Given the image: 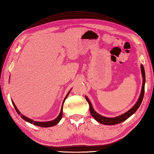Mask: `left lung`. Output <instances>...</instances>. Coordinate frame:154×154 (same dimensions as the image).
I'll return each instance as SVG.
<instances>
[{
    "label": "left lung",
    "instance_id": "1",
    "mask_svg": "<svg viewBox=\"0 0 154 154\" xmlns=\"http://www.w3.org/2000/svg\"><path fill=\"white\" fill-rule=\"evenodd\" d=\"M140 69H141V72H142V89H141L140 96L138 97V99L137 101L135 104H134V105L131 108L130 110L125 112L124 114L119 115L118 116H116V117H114V118H108V117H105V116H101L99 114L97 113V112H95V110L93 109L92 104L91 103V102H90L88 97L87 96H85L86 100L88 101L89 104L90 113H91V115L93 116V118H94V119L97 122H99L100 123H102L103 125H112L118 124V123H120L126 120L127 119H128L130 116H132L134 112L138 110V108H139L144 97V86H145V82H146L145 71H144V66L142 65H140Z\"/></svg>",
    "mask_w": 154,
    "mask_h": 154
}]
</instances>
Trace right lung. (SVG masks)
<instances>
[{"mask_svg": "<svg viewBox=\"0 0 154 154\" xmlns=\"http://www.w3.org/2000/svg\"><path fill=\"white\" fill-rule=\"evenodd\" d=\"M71 89L70 90V91L68 92V93H67L66 97H65L64 100H63V104H62V106H61V112H60V113L59 114V116H57V118H56L55 119H54V120H51V121H49V122H36V121H34L32 120V119H30L27 117H26V116H25L24 115H23L22 114H21V112L19 111V110L17 109V108L16 107V104H15V103H14V101L12 100V103L13 104V105L15 108V109H16V112H17V114L19 115H20L21 118L22 119H23L25 121L27 122L30 123H31V124H33L35 125H36V126H39V127H53L55 125H57V123L60 122V120H61L62 117H63V103H64L65 100H66V99L67 98V97H68V95H69V93L71 91Z\"/></svg>", "mask_w": 154, "mask_h": 154, "instance_id": "add662e5", "label": "right lung"}]
</instances>
